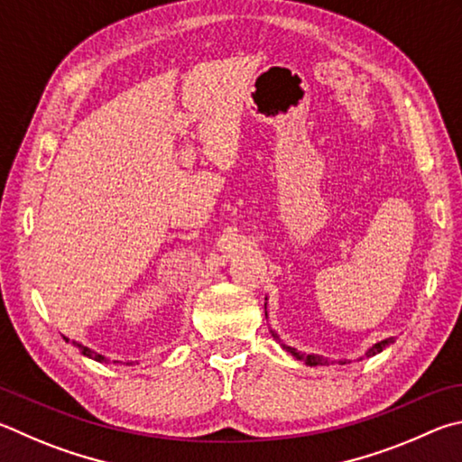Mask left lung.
Listing matches in <instances>:
<instances>
[{"label": "left lung", "instance_id": "obj_1", "mask_svg": "<svg viewBox=\"0 0 462 462\" xmlns=\"http://www.w3.org/2000/svg\"><path fill=\"white\" fill-rule=\"evenodd\" d=\"M265 317H268V314H265ZM273 337H276L278 338V335H273ZM393 343V338H385V341H382V343H375L374 346H371V349L365 353L367 355V357H374V355H377V353H382L383 349H385V346L387 345H392ZM282 346H284V349L286 351H290V353H292L294 355V357L298 359V361H304L306 363V365H310V367H317V365H325V363H328L327 359H322V357H319V355H304V353H300V351H296L294 349V346H288V345H282ZM338 363H341V365H343V363L345 361H338Z\"/></svg>", "mask_w": 462, "mask_h": 462}]
</instances>
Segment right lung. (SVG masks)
Here are the masks:
<instances>
[{"label": "right lung", "instance_id": "obj_1", "mask_svg": "<svg viewBox=\"0 0 462 462\" xmlns=\"http://www.w3.org/2000/svg\"><path fill=\"white\" fill-rule=\"evenodd\" d=\"M64 341H69V338L67 337H64ZM77 345V343H75ZM79 346V351L80 353H83L85 355V357H88V359H95V361H99V363H103V361H107V359H105L103 357V355H99V353H95V351H91V349H88V346H83V345H77ZM127 365H132V363H127Z\"/></svg>", "mask_w": 462, "mask_h": 462}]
</instances>
